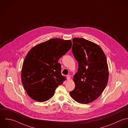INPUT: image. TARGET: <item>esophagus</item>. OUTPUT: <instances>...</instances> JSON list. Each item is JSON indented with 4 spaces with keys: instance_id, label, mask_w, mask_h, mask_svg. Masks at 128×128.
Here are the masks:
<instances>
[{
    "instance_id": "1",
    "label": "esophagus",
    "mask_w": 128,
    "mask_h": 128,
    "mask_svg": "<svg viewBox=\"0 0 128 128\" xmlns=\"http://www.w3.org/2000/svg\"><path fill=\"white\" fill-rule=\"evenodd\" d=\"M66 79H67L68 80H70V76L69 75H68V76H66Z\"/></svg>"
}]
</instances>
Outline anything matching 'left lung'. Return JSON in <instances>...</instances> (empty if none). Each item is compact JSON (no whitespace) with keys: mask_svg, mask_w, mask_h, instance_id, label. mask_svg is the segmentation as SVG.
<instances>
[{"mask_svg":"<svg viewBox=\"0 0 128 128\" xmlns=\"http://www.w3.org/2000/svg\"><path fill=\"white\" fill-rule=\"evenodd\" d=\"M72 52L78 68L73 80L71 97L81 104L91 103L102 94L107 84L109 70L106 56L97 44L83 38L72 39Z\"/></svg>","mask_w":128,"mask_h":128,"instance_id":"8db88e82","label":"left lung"}]
</instances>
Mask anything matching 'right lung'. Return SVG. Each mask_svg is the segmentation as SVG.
<instances>
[{"label":"right lung","mask_w":128,"mask_h":128,"mask_svg":"<svg viewBox=\"0 0 128 128\" xmlns=\"http://www.w3.org/2000/svg\"><path fill=\"white\" fill-rule=\"evenodd\" d=\"M71 40L54 38L33 47L27 54L21 70V80L27 94L43 102L51 98L66 79L61 74L58 60L72 48Z\"/></svg>","instance_id":"1"}]
</instances>
